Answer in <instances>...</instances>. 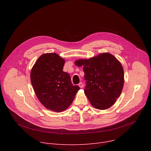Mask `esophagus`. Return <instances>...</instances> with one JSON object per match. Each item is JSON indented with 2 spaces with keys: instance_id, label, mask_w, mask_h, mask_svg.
I'll return each mask as SVG.
<instances>
[{
  "instance_id": "34e87169",
  "label": "esophagus",
  "mask_w": 151,
  "mask_h": 151,
  "mask_svg": "<svg viewBox=\"0 0 151 151\" xmlns=\"http://www.w3.org/2000/svg\"><path fill=\"white\" fill-rule=\"evenodd\" d=\"M78 86H80V88H83L84 85H83V83H79Z\"/></svg>"
}]
</instances>
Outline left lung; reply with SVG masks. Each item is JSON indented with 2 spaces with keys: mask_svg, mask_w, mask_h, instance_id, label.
I'll list each match as a JSON object with an SVG mask.
<instances>
[{
  "mask_svg": "<svg viewBox=\"0 0 151 151\" xmlns=\"http://www.w3.org/2000/svg\"><path fill=\"white\" fill-rule=\"evenodd\" d=\"M83 66L86 86L84 93L91 105L99 109L111 106L119 97L124 82L121 63L109 53L100 54L89 59L75 62Z\"/></svg>",
  "mask_w": 151,
  "mask_h": 151,
  "instance_id": "left-lung-1",
  "label": "left lung"
}]
</instances>
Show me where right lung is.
Wrapping results in <instances>:
<instances>
[{
  "instance_id": "add662e5",
  "label": "right lung",
  "mask_w": 151,
  "mask_h": 151,
  "mask_svg": "<svg viewBox=\"0 0 151 151\" xmlns=\"http://www.w3.org/2000/svg\"><path fill=\"white\" fill-rule=\"evenodd\" d=\"M65 60L55 53L40 57L31 70L30 80L37 97L47 109L55 112L65 110L80 89L73 86L68 73L63 71Z\"/></svg>"
}]
</instances>
